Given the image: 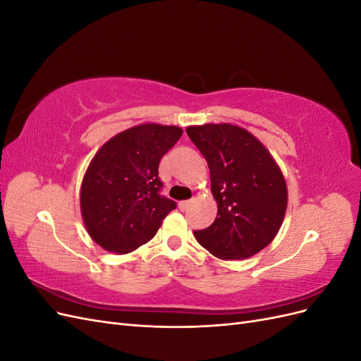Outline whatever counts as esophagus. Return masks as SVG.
<instances>
[{
    "label": "esophagus",
    "instance_id": "1",
    "mask_svg": "<svg viewBox=\"0 0 361 361\" xmlns=\"http://www.w3.org/2000/svg\"><path fill=\"white\" fill-rule=\"evenodd\" d=\"M191 204H192V200H182V202H179V209L187 211Z\"/></svg>",
    "mask_w": 361,
    "mask_h": 361
}]
</instances>
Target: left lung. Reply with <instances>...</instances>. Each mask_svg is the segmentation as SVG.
I'll use <instances>...</instances> for the list:
<instances>
[{
    "mask_svg": "<svg viewBox=\"0 0 361 361\" xmlns=\"http://www.w3.org/2000/svg\"><path fill=\"white\" fill-rule=\"evenodd\" d=\"M187 134L207 161L218 204L215 221L195 231V239L224 260L255 256L276 238L286 212L277 162L253 134L231 123L188 126Z\"/></svg>",
    "mask_w": 361,
    "mask_h": 361,
    "instance_id": "left-lung-1",
    "label": "left lung"
}]
</instances>
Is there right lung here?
<instances>
[{
    "label": "right lung",
    "mask_w": 361,
    "mask_h": 361,
    "mask_svg": "<svg viewBox=\"0 0 361 361\" xmlns=\"http://www.w3.org/2000/svg\"><path fill=\"white\" fill-rule=\"evenodd\" d=\"M178 126L145 123L110 138L96 152L80 194L81 215L96 244L126 255L150 241L173 209L159 194L161 158L176 145Z\"/></svg>",
    "instance_id": "right-lung-1"
}]
</instances>
